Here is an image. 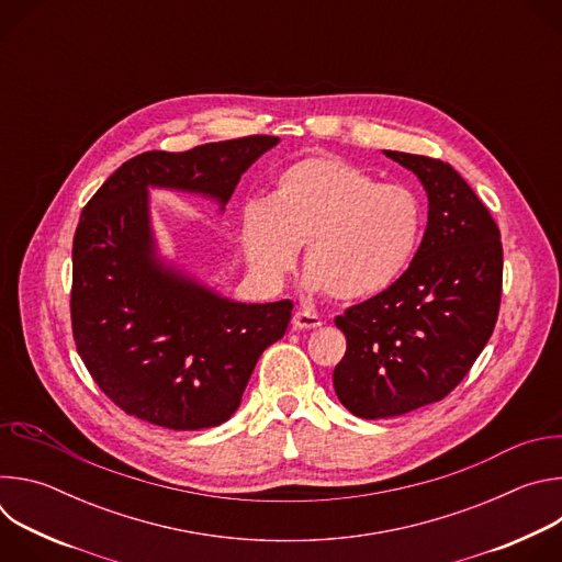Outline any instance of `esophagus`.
<instances>
[{"mask_svg": "<svg viewBox=\"0 0 562 562\" xmlns=\"http://www.w3.org/2000/svg\"><path fill=\"white\" fill-rule=\"evenodd\" d=\"M291 325H293V329H295V331L317 329V327H323V319H319V317H317L315 313H311V311L300 308V311H295V313H293Z\"/></svg>", "mask_w": 562, "mask_h": 562, "instance_id": "esophagus-1", "label": "esophagus"}]
</instances>
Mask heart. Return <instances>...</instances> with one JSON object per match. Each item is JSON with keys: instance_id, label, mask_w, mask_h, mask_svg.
Segmentation results:
<instances>
[{"instance_id": "obj_1", "label": "heart", "mask_w": 562, "mask_h": 562, "mask_svg": "<svg viewBox=\"0 0 562 562\" xmlns=\"http://www.w3.org/2000/svg\"><path fill=\"white\" fill-rule=\"evenodd\" d=\"M423 228L418 198L378 184L336 155H306L280 171L265 202L239 217L245 258L254 278L278 284L306 245L308 286L340 302L389 289L409 267Z\"/></svg>"}]
</instances>
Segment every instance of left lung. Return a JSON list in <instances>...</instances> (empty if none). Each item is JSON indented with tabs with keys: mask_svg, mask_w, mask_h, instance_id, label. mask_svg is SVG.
<instances>
[{
	"mask_svg": "<svg viewBox=\"0 0 562 562\" xmlns=\"http://www.w3.org/2000/svg\"><path fill=\"white\" fill-rule=\"evenodd\" d=\"M384 155L420 178L429 222L409 269L336 317L347 353L334 386L367 420L447 397L490 342L503 295V243L490 209L442 159Z\"/></svg>",
	"mask_w": 562,
	"mask_h": 562,
	"instance_id": "8db88e82",
	"label": "left lung"
}]
</instances>
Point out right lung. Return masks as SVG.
<instances>
[{"label": "right lung", "instance_id": "1", "mask_svg": "<svg viewBox=\"0 0 562 562\" xmlns=\"http://www.w3.org/2000/svg\"><path fill=\"white\" fill-rule=\"evenodd\" d=\"M273 135L211 142L182 153L146 150L98 189L72 237L70 325L79 358L124 414L195 431L217 427L239 400L293 302L220 297L155 258L148 187L215 198L222 209Z\"/></svg>", "mask_w": 562, "mask_h": 562}]
</instances>
